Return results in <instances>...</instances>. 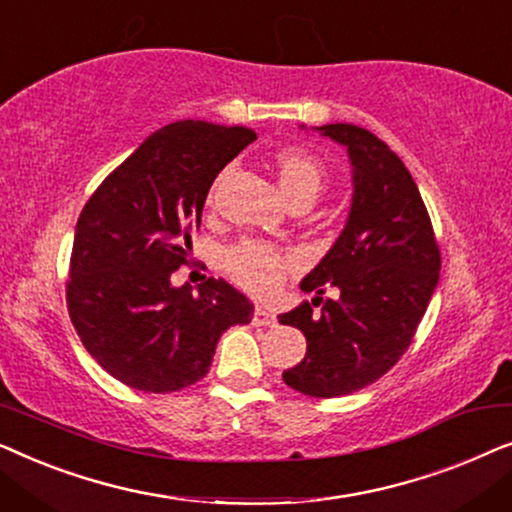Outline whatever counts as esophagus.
Here are the masks:
<instances>
[{"label": "esophagus", "instance_id": "obj_1", "mask_svg": "<svg viewBox=\"0 0 512 512\" xmlns=\"http://www.w3.org/2000/svg\"><path fill=\"white\" fill-rule=\"evenodd\" d=\"M254 324H256V326H277L275 312L268 310V307H263V305H256V310H254Z\"/></svg>", "mask_w": 512, "mask_h": 512}]
</instances>
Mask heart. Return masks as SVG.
<instances>
[{
  "label": "heart",
  "instance_id": "b5f03b06",
  "mask_svg": "<svg viewBox=\"0 0 512 512\" xmlns=\"http://www.w3.org/2000/svg\"><path fill=\"white\" fill-rule=\"evenodd\" d=\"M275 163L279 186L289 200H296L300 195L317 198L326 184V170L321 160L303 146H289L279 151ZM293 265H296V256L284 254L268 244L244 242L228 251V270L233 272V277L261 296L275 293L282 284L284 272Z\"/></svg>",
  "mask_w": 512,
  "mask_h": 512
}]
</instances>
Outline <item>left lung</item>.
<instances>
[{"instance_id": "8db88e82", "label": "left lung", "mask_w": 512, "mask_h": 512, "mask_svg": "<svg viewBox=\"0 0 512 512\" xmlns=\"http://www.w3.org/2000/svg\"><path fill=\"white\" fill-rule=\"evenodd\" d=\"M314 130L347 149L354 193L340 237L300 282L312 303L279 314L307 340L305 359L282 377L305 396L335 398L380 380L410 347L438 286L440 249L415 179L382 139L352 123ZM331 285L341 296L321 299Z\"/></svg>"}]
</instances>
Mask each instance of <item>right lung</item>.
<instances>
[{"label": "right lung", "instance_id": "1", "mask_svg": "<svg viewBox=\"0 0 512 512\" xmlns=\"http://www.w3.org/2000/svg\"><path fill=\"white\" fill-rule=\"evenodd\" d=\"M256 139L240 125L177 121L146 137L76 221L67 307L88 354L132 389L167 394L202 380L216 342L254 305L209 277L172 286L216 174Z\"/></svg>", "mask_w": 512, "mask_h": 512}]
</instances>
